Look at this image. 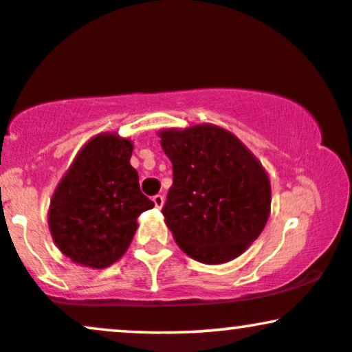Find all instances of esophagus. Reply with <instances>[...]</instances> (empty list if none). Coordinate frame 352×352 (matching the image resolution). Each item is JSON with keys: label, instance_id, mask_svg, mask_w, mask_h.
Listing matches in <instances>:
<instances>
[{"label": "esophagus", "instance_id": "obj_1", "mask_svg": "<svg viewBox=\"0 0 352 352\" xmlns=\"http://www.w3.org/2000/svg\"><path fill=\"white\" fill-rule=\"evenodd\" d=\"M152 201H153V205H155V208H162L164 207V197L162 195L152 197Z\"/></svg>", "mask_w": 352, "mask_h": 352}]
</instances>
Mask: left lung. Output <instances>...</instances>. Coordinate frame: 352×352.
<instances>
[{
	"mask_svg": "<svg viewBox=\"0 0 352 352\" xmlns=\"http://www.w3.org/2000/svg\"><path fill=\"white\" fill-rule=\"evenodd\" d=\"M159 137L173 170L162 213L177 245L205 265L235 260L268 221L272 185L265 167L220 125L162 129Z\"/></svg>",
	"mask_w": 352,
	"mask_h": 352,
	"instance_id": "1",
	"label": "left lung"
}]
</instances>
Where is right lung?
Listing matches in <instances>:
<instances>
[{"label":"right lung","instance_id":"obj_1","mask_svg":"<svg viewBox=\"0 0 352 352\" xmlns=\"http://www.w3.org/2000/svg\"><path fill=\"white\" fill-rule=\"evenodd\" d=\"M134 144L102 132L82 145L50 204L47 223L60 253L87 268L102 270L127 252L137 218L153 208L140 192L131 165Z\"/></svg>","mask_w":352,"mask_h":352}]
</instances>
